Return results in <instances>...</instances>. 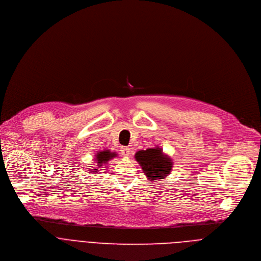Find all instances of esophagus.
I'll return each instance as SVG.
<instances>
[{"label": "esophagus", "mask_w": 261, "mask_h": 261, "mask_svg": "<svg viewBox=\"0 0 261 261\" xmlns=\"http://www.w3.org/2000/svg\"><path fill=\"white\" fill-rule=\"evenodd\" d=\"M130 152L131 150L128 147V146H123L121 148V154L124 156V157H129L130 156Z\"/></svg>", "instance_id": "1"}]
</instances>
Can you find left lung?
<instances>
[{"label": "left lung", "instance_id": "left-lung-1", "mask_svg": "<svg viewBox=\"0 0 261 261\" xmlns=\"http://www.w3.org/2000/svg\"><path fill=\"white\" fill-rule=\"evenodd\" d=\"M136 161L150 180H158L166 177L172 169V160L165 155L161 147L147 148L138 151L135 154Z\"/></svg>", "mask_w": 261, "mask_h": 261}]
</instances>
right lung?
<instances>
[{"instance_id": "right-lung-1", "label": "right lung", "mask_w": 261, "mask_h": 261, "mask_svg": "<svg viewBox=\"0 0 261 261\" xmlns=\"http://www.w3.org/2000/svg\"><path fill=\"white\" fill-rule=\"evenodd\" d=\"M115 157H117L116 153L110 152L108 150H105V151H101V152L97 153L95 160L97 162V165L100 168L103 164H106V162H108L110 159H113ZM94 170H97V169H94Z\"/></svg>"}]
</instances>
